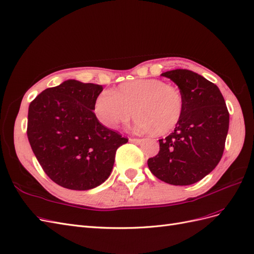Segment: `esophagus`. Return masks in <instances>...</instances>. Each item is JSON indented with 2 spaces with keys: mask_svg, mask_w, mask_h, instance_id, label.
Listing matches in <instances>:
<instances>
[{
  "mask_svg": "<svg viewBox=\"0 0 254 254\" xmlns=\"http://www.w3.org/2000/svg\"><path fill=\"white\" fill-rule=\"evenodd\" d=\"M129 141L131 143H134V144H140L142 142V139H139V138H130Z\"/></svg>",
  "mask_w": 254,
  "mask_h": 254,
  "instance_id": "1",
  "label": "esophagus"
}]
</instances>
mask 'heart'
Returning <instances> with one entry per match:
<instances>
[{
	"label": "heart",
	"mask_w": 254,
	"mask_h": 254,
	"mask_svg": "<svg viewBox=\"0 0 254 254\" xmlns=\"http://www.w3.org/2000/svg\"><path fill=\"white\" fill-rule=\"evenodd\" d=\"M132 111L141 131L167 134L182 119L183 95L161 80L138 79L120 84L113 92L100 93L94 104L96 118L109 128L128 123Z\"/></svg>",
	"instance_id": "obj_1"
}]
</instances>
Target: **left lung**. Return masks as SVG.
Returning a JSON list of instances; mask_svg holds the SVG:
<instances>
[{"instance_id": "1", "label": "left lung", "mask_w": 254, "mask_h": 254, "mask_svg": "<svg viewBox=\"0 0 254 254\" xmlns=\"http://www.w3.org/2000/svg\"><path fill=\"white\" fill-rule=\"evenodd\" d=\"M172 80L184 98V112L174 131L159 140L160 150L147 160L160 181L187 186L201 181L220 161L230 114L216 84L188 69L161 73Z\"/></svg>"}]
</instances>
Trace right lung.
<instances>
[{
    "label": "right lung",
    "mask_w": 254,
    "mask_h": 254,
    "mask_svg": "<svg viewBox=\"0 0 254 254\" xmlns=\"http://www.w3.org/2000/svg\"><path fill=\"white\" fill-rule=\"evenodd\" d=\"M102 86L67 80L40 93L29 107L27 139L45 173L60 186L88 190L110 176L115 153L128 142L96 118Z\"/></svg>",
    "instance_id": "1"
}]
</instances>
